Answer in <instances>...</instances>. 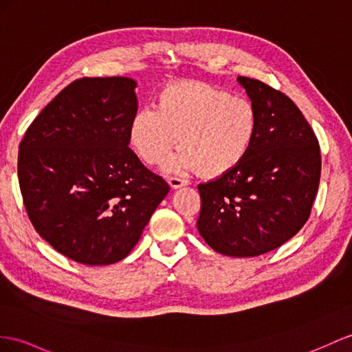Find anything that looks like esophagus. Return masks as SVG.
<instances>
[{
	"label": "esophagus",
	"instance_id": "esophagus-1",
	"mask_svg": "<svg viewBox=\"0 0 352 352\" xmlns=\"http://www.w3.org/2000/svg\"><path fill=\"white\" fill-rule=\"evenodd\" d=\"M168 184L170 186V188H179V187L187 186V182L178 177H168Z\"/></svg>",
	"mask_w": 352,
	"mask_h": 352
}]
</instances>
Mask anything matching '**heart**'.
<instances>
[{
  "label": "heart",
  "instance_id": "heart-1",
  "mask_svg": "<svg viewBox=\"0 0 352 352\" xmlns=\"http://www.w3.org/2000/svg\"><path fill=\"white\" fill-rule=\"evenodd\" d=\"M256 107L244 96L202 82H177L157 95L156 110L142 108L129 123V141L147 164H157L177 142L182 151L168 169H197L220 177L236 168L253 146Z\"/></svg>",
  "mask_w": 352,
  "mask_h": 352
}]
</instances>
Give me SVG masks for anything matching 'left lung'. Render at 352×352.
<instances>
[{
  "mask_svg": "<svg viewBox=\"0 0 352 352\" xmlns=\"http://www.w3.org/2000/svg\"><path fill=\"white\" fill-rule=\"evenodd\" d=\"M256 107L258 128L248 155L229 173L197 186V230L230 257L269 253L299 232L318 192V140L290 98L258 80L238 77Z\"/></svg>",
  "mask_w": 352,
  "mask_h": 352,
  "instance_id": "1",
  "label": "left lung"
}]
</instances>
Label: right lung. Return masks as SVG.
<instances>
[{
    "label": "right lung",
    "instance_id": "add662e5",
    "mask_svg": "<svg viewBox=\"0 0 352 352\" xmlns=\"http://www.w3.org/2000/svg\"><path fill=\"white\" fill-rule=\"evenodd\" d=\"M135 87L128 77L76 80L43 108L19 146L17 175L32 226L74 262H120L169 192L129 148Z\"/></svg>",
    "mask_w": 352,
    "mask_h": 352
}]
</instances>
